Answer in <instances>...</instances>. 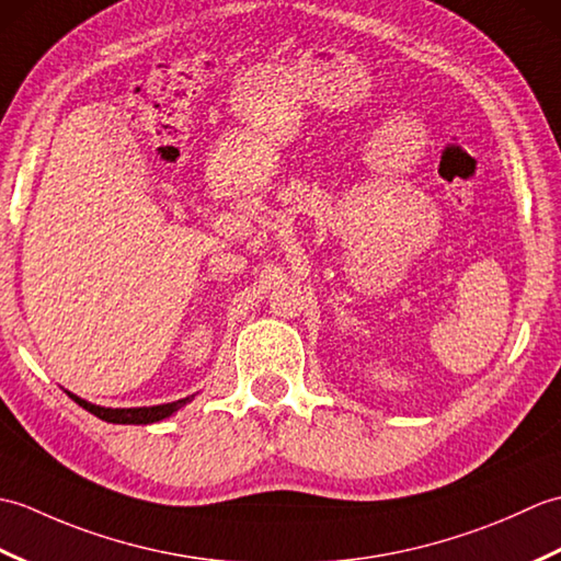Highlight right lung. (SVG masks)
<instances>
[{"label":"right lung","instance_id":"right-lung-1","mask_svg":"<svg viewBox=\"0 0 561 561\" xmlns=\"http://www.w3.org/2000/svg\"><path fill=\"white\" fill-rule=\"evenodd\" d=\"M67 396L75 400L79 408H83L91 414H96L99 420L111 422V424H153V422H161V420H165V416H171L173 412L181 410L183 404H187L190 400L195 398V396H187V398L175 400V402L153 404V408H115L113 410V408H101V404L81 400L79 396H71V392H67Z\"/></svg>","mask_w":561,"mask_h":561}]
</instances>
